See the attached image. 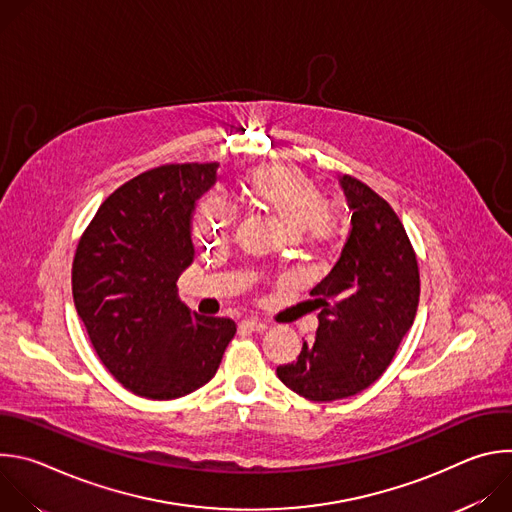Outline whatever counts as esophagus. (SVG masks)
Instances as JSON below:
<instances>
[{"label": "esophagus", "mask_w": 512, "mask_h": 512, "mask_svg": "<svg viewBox=\"0 0 512 512\" xmlns=\"http://www.w3.org/2000/svg\"><path fill=\"white\" fill-rule=\"evenodd\" d=\"M241 326L247 328V330H251V332H259V334H263V332L267 330V324H263V322L257 320V318H245V320L241 322Z\"/></svg>", "instance_id": "34e87169"}]
</instances>
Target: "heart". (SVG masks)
Masks as SVG:
<instances>
[{
    "instance_id": "b5f03b06",
    "label": "heart",
    "mask_w": 512,
    "mask_h": 512,
    "mask_svg": "<svg viewBox=\"0 0 512 512\" xmlns=\"http://www.w3.org/2000/svg\"><path fill=\"white\" fill-rule=\"evenodd\" d=\"M247 198L269 212L289 235L308 233L326 239L334 231V212L324 200L320 184L294 166L267 164L251 170L243 180ZM233 223V212L216 200L200 206L194 218V235L202 245L223 241Z\"/></svg>"
}]
</instances>
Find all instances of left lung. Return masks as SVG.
<instances>
[{
  "instance_id": "obj_1",
  "label": "left lung",
  "mask_w": 512,
  "mask_h": 512,
  "mask_svg": "<svg viewBox=\"0 0 512 512\" xmlns=\"http://www.w3.org/2000/svg\"><path fill=\"white\" fill-rule=\"evenodd\" d=\"M352 229L340 259L310 291L320 308L314 342L296 362L277 367L279 381L310 401L352 397L391 364L419 304V269L403 223L373 188L340 178Z\"/></svg>"
}]
</instances>
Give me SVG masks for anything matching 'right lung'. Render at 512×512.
<instances>
[{"label":"right lung","instance_id":"right-lung-1","mask_svg":"<svg viewBox=\"0 0 512 512\" xmlns=\"http://www.w3.org/2000/svg\"><path fill=\"white\" fill-rule=\"evenodd\" d=\"M216 164H170L117 188L97 210L72 263V298L109 373L135 395L184 397L214 375L237 332L192 314L176 281L194 261L196 202Z\"/></svg>","mask_w":512,"mask_h":512}]
</instances>
